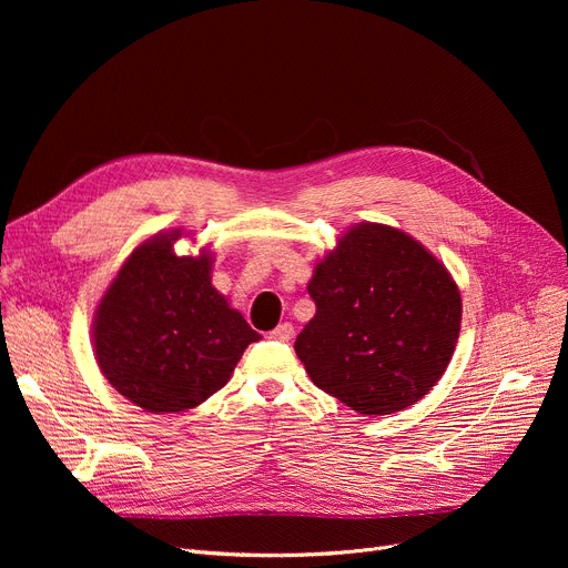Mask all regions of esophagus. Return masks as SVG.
<instances>
[{"instance_id":"34e87169","label":"esophagus","mask_w":568,"mask_h":568,"mask_svg":"<svg viewBox=\"0 0 568 568\" xmlns=\"http://www.w3.org/2000/svg\"><path fill=\"white\" fill-rule=\"evenodd\" d=\"M292 336H294V326L290 322H283V324L276 326L274 332H268V338L281 341V343H287Z\"/></svg>"}]
</instances>
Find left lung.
<instances>
[{"label":"left lung","mask_w":568,"mask_h":568,"mask_svg":"<svg viewBox=\"0 0 568 568\" xmlns=\"http://www.w3.org/2000/svg\"><path fill=\"white\" fill-rule=\"evenodd\" d=\"M315 315L294 349L322 392L359 414L422 400L449 366L463 302L454 278L396 227L362 223L317 262Z\"/></svg>","instance_id":"obj_1"}]
</instances>
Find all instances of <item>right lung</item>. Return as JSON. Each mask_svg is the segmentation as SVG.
I'll list each match as a JSON object with an SVG mask.
<instances>
[{
    "instance_id": "right-lung-1",
    "label": "right lung",
    "mask_w": 568,
    "mask_h": 568,
    "mask_svg": "<svg viewBox=\"0 0 568 568\" xmlns=\"http://www.w3.org/2000/svg\"><path fill=\"white\" fill-rule=\"evenodd\" d=\"M182 232L156 234L119 268L94 317L105 379L138 407L186 412L227 384L260 341L212 285V255H174Z\"/></svg>"
}]
</instances>
